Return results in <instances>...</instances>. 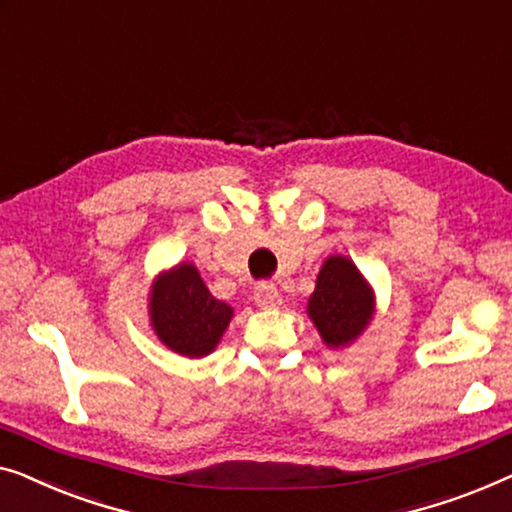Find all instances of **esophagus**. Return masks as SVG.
Masks as SVG:
<instances>
[{
    "mask_svg": "<svg viewBox=\"0 0 512 512\" xmlns=\"http://www.w3.org/2000/svg\"><path fill=\"white\" fill-rule=\"evenodd\" d=\"M255 304L259 308H278L283 304V297H280L278 287L271 283H259L255 287Z\"/></svg>",
    "mask_w": 512,
    "mask_h": 512,
    "instance_id": "obj_1",
    "label": "esophagus"
}]
</instances>
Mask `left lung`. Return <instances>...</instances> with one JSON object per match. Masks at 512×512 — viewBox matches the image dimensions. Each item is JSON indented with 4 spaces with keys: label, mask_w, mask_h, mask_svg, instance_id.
Segmentation results:
<instances>
[{
    "label": "left lung",
    "mask_w": 512,
    "mask_h": 512,
    "mask_svg": "<svg viewBox=\"0 0 512 512\" xmlns=\"http://www.w3.org/2000/svg\"><path fill=\"white\" fill-rule=\"evenodd\" d=\"M306 313L327 348H348L371 325L376 292L350 257L329 255L308 297Z\"/></svg>",
    "instance_id": "obj_1"
}]
</instances>
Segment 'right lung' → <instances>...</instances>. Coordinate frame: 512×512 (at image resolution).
Segmentation results:
<instances>
[{
    "label": "right lung",
    "instance_id": "right-lung-1",
    "mask_svg": "<svg viewBox=\"0 0 512 512\" xmlns=\"http://www.w3.org/2000/svg\"><path fill=\"white\" fill-rule=\"evenodd\" d=\"M148 318L155 336L176 355L201 359L218 348L234 308L215 299L192 262L157 273L148 292Z\"/></svg>",
    "mask_w": 512,
    "mask_h": 512
}]
</instances>
